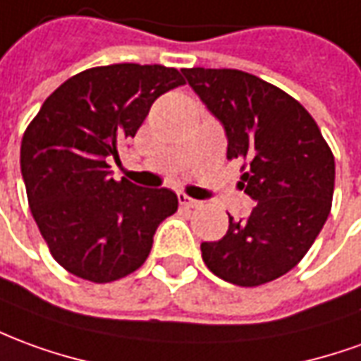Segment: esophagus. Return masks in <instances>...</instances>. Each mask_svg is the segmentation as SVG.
I'll list each match as a JSON object with an SVG mask.
<instances>
[{"label":"esophagus","mask_w":361,"mask_h":361,"mask_svg":"<svg viewBox=\"0 0 361 361\" xmlns=\"http://www.w3.org/2000/svg\"><path fill=\"white\" fill-rule=\"evenodd\" d=\"M178 199H180V205L185 207V209H197V207H201V201L189 197V195H185V193H180Z\"/></svg>","instance_id":"34e87169"}]
</instances>
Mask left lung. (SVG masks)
<instances>
[{
  "label": "left lung",
  "instance_id": "obj_1",
  "mask_svg": "<svg viewBox=\"0 0 361 361\" xmlns=\"http://www.w3.org/2000/svg\"><path fill=\"white\" fill-rule=\"evenodd\" d=\"M189 85L223 123L226 158L242 160L240 183L258 201L246 221L228 215L221 240L201 256L216 277L258 287L293 269L326 223L334 156L309 111L289 93L242 70L183 68Z\"/></svg>",
  "mask_w": 361,
  "mask_h": 361
}]
</instances>
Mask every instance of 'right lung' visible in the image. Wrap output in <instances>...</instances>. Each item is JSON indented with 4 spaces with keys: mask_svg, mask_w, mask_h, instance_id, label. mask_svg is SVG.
Wrapping results in <instances>:
<instances>
[{
    "mask_svg": "<svg viewBox=\"0 0 361 361\" xmlns=\"http://www.w3.org/2000/svg\"><path fill=\"white\" fill-rule=\"evenodd\" d=\"M185 80L160 64H111L72 75L42 103L21 142L31 213L52 258L93 283L137 271L158 224L178 211L170 189L109 178L123 140L152 103Z\"/></svg>",
    "mask_w": 361,
    "mask_h": 361,
    "instance_id": "obj_1",
    "label": "right lung"
}]
</instances>
